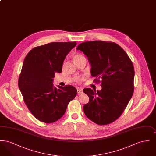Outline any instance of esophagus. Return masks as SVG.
<instances>
[{
    "mask_svg": "<svg viewBox=\"0 0 156 156\" xmlns=\"http://www.w3.org/2000/svg\"><path fill=\"white\" fill-rule=\"evenodd\" d=\"M77 92H78V95H81L82 93H83V91H82V89L81 88H79V89H77Z\"/></svg>",
    "mask_w": 156,
    "mask_h": 156,
    "instance_id": "34e87169",
    "label": "esophagus"
}]
</instances>
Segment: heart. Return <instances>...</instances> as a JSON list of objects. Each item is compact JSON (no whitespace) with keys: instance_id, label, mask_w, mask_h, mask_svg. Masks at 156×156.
<instances>
[{"instance_id":"heart-1","label":"heart","mask_w":156,"mask_h":156,"mask_svg":"<svg viewBox=\"0 0 156 156\" xmlns=\"http://www.w3.org/2000/svg\"><path fill=\"white\" fill-rule=\"evenodd\" d=\"M73 59L75 61V62L78 64L79 62H80L81 61H82V60H85V57L81 55V54H79V53H76L73 56Z\"/></svg>"}]
</instances>
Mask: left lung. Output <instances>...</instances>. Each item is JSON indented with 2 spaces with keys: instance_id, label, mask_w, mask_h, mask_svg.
I'll list each match as a JSON object with an SVG mask.
<instances>
[{
  "instance_id": "obj_1",
  "label": "left lung",
  "mask_w": 156,
  "mask_h": 156,
  "mask_svg": "<svg viewBox=\"0 0 156 156\" xmlns=\"http://www.w3.org/2000/svg\"><path fill=\"white\" fill-rule=\"evenodd\" d=\"M76 50L83 52L91 66L94 82L101 83V90L85 88L89 98L84 105L87 117L99 125H106L118 119L126 109L134 92L133 63L119 45L109 41H85Z\"/></svg>"
}]
</instances>
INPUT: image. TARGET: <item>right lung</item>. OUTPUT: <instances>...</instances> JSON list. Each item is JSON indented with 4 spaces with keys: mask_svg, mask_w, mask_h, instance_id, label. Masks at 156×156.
<instances>
[{
    "mask_svg": "<svg viewBox=\"0 0 156 156\" xmlns=\"http://www.w3.org/2000/svg\"><path fill=\"white\" fill-rule=\"evenodd\" d=\"M76 45L74 42H53L38 46L26 56L19 78V88L24 103L38 120L51 123L60 119L70 101L76 95L72 85L53 86L55 73H61L62 64Z\"/></svg>",
    "mask_w": 156,
    "mask_h": 156,
    "instance_id": "obj_1",
    "label": "right lung"
}]
</instances>
